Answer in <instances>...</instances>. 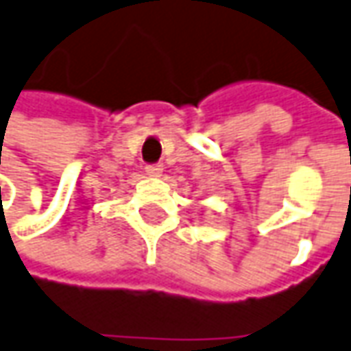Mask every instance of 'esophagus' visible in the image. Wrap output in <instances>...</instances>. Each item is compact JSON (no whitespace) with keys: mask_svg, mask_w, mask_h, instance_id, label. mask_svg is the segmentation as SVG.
<instances>
[{"mask_svg":"<svg viewBox=\"0 0 351 351\" xmlns=\"http://www.w3.org/2000/svg\"><path fill=\"white\" fill-rule=\"evenodd\" d=\"M163 165H147L145 167V175L147 176H161Z\"/></svg>","mask_w":351,"mask_h":351,"instance_id":"1","label":"esophagus"}]
</instances>
